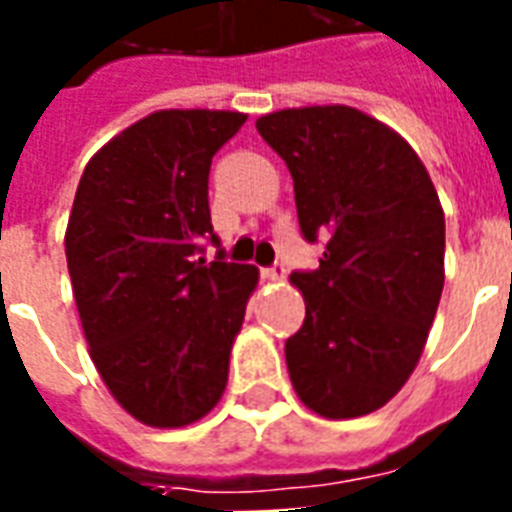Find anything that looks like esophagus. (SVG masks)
I'll return each instance as SVG.
<instances>
[{"label":"esophagus","instance_id":"1","mask_svg":"<svg viewBox=\"0 0 512 512\" xmlns=\"http://www.w3.org/2000/svg\"><path fill=\"white\" fill-rule=\"evenodd\" d=\"M285 274H288L285 263H274L271 268H263V277H266L268 282H282V279H285Z\"/></svg>","mask_w":512,"mask_h":512}]
</instances>
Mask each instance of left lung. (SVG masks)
<instances>
[{
	"instance_id": "obj_1",
	"label": "left lung",
	"mask_w": 512,
	"mask_h": 512,
	"mask_svg": "<svg viewBox=\"0 0 512 512\" xmlns=\"http://www.w3.org/2000/svg\"><path fill=\"white\" fill-rule=\"evenodd\" d=\"M288 164L299 227L326 241L296 271L304 326L285 343L301 403L326 419L365 417L414 373L444 288V211L403 136L354 106L257 117Z\"/></svg>"
}]
</instances>
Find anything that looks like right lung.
Masks as SVG:
<instances>
[{
    "instance_id": "right-lung-1",
    "label": "right lung",
    "mask_w": 512,
    "mask_h": 512,
    "mask_svg": "<svg viewBox=\"0 0 512 512\" xmlns=\"http://www.w3.org/2000/svg\"><path fill=\"white\" fill-rule=\"evenodd\" d=\"M244 112L161 109L95 153L76 189L65 257L90 359L150 428H186L222 400L257 268L200 257L216 235L208 172Z\"/></svg>"
}]
</instances>
